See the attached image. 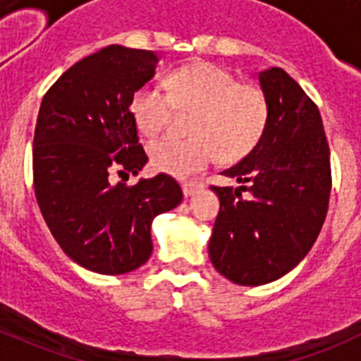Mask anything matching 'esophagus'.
Masks as SVG:
<instances>
[{
	"mask_svg": "<svg viewBox=\"0 0 361 361\" xmlns=\"http://www.w3.org/2000/svg\"><path fill=\"white\" fill-rule=\"evenodd\" d=\"M202 188V184L197 183V180H188V183L183 184V191H184V197H193L197 191Z\"/></svg>",
	"mask_w": 361,
	"mask_h": 361,
	"instance_id": "34e87169",
	"label": "esophagus"
}]
</instances>
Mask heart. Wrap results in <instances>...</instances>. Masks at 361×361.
Segmentation results:
<instances>
[{
	"mask_svg": "<svg viewBox=\"0 0 361 361\" xmlns=\"http://www.w3.org/2000/svg\"><path fill=\"white\" fill-rule=\"evenodd\" d=\"M159 85L141 86L130 101L137 128L145 135L161 132L173 117L175 108L195 110L191 133L180 139L162 135L149 142L153 168L173 177H188L215 161H237L250 153L264 132L267 104L262 92L240 85L229 70L213 63L183 66Z\"/></svg>",
	"mask_w": 361,
	"mask_h": 361,
	"instance_id": "1",
	"label": "heart"
}]
</instances>
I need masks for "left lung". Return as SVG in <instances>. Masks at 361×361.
I'll use <instances>...</instances> for the list:
<instances>
[{
    "label": "left lung",
    "instance_id": "left-lung-1",
    "mask_svg": "<svg viewBox=\"0 0 361 361\" xmlns=\"http://www.w3.org/2000/svg\"><path fill=\"white\" fill-rule=\"evenodd\" d=\"M267 104L264 132L238 164L222 171L240 186L216 188L220 212L208 251L238 286H262L298 266L324 224L331 193L329 146L317 104L283 68L258 73ZM252 193L242 200L241 191Z\"/></svg>",
    "mask_w": 361,
    "mask_h": 361
}]
</instances>
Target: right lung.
Segmentation results:
<instances>
[{
  "label": "right lung",
  "mask_w": 361,
  "mask_h": 361,
  "mask_svg": "<svg viewBox=\"0 0 361 361\" xmlns=\"http://www.w3.org/2000/svg\"><path fill=\"white\" fill-rule=\"evenodd\" d=\"M161 56L108 44L70 66L37 114L32 166L41 215L73 262L124 275L152 257L153 219L177 208L183 190L168 175L126 188L110 173L139 175L148 162L130 101L155 75Z\"/></svg>",
  "instance_id": "right-lung-1"
}]
</instances>
